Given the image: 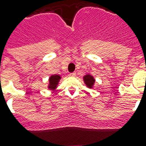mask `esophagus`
Listing matches in <instances>:
<instances>
[{"instance_id": "obj_1", "label": "esophagus", "mask_w": 146, "mask_h": 146, "mask_svg": "<svg viewBox=\"0 0 146 146\" xmlns=\"http://www.w3.org/2000/svg\"><path fill=\"white\" fill-rule=\"evenodd\" d=\"M69 76H71V77H75L76 76V73H71L69 74Z\"/></svg>"}]
</instances>
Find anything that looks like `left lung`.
<instances>
[{
  "mask_svg": "<svg viewBox=\"0 0 146 146\" xmlns=\"http://www.w3.org/2000/svg\"><path fill=\"white\" fill-rule=\"evenodd\" d=\"M83 82L86 86V87L90 89H93L94 87V84L96 83V80L93 76H92L90 73H86L83 77Z\"/></svg>",
  "mask_w": 146,
  "mask_h": 146,
  "instance_id": "8db88e82",
  "label": "left lung"
}]
</instances>
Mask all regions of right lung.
Segmentation results:
<instances>
[{"mask_svg": "<svg viewBox=\"0 0 146 146\" xmlns=\"http://www.w3.org/2000/svg\"><path fill=\"white\" fill-rule=\"evenodd\" d=\"M61 76L60 75H51L49 78L48 80V86H47V88L50 90L55 91L56 90V88L58 87L59 83H60V80H61Z\"/></svg>", "mask_w": 146, "mask_h": 146, "instance_id": "right-lung-1", "label": "right lung"}]
</instances>
